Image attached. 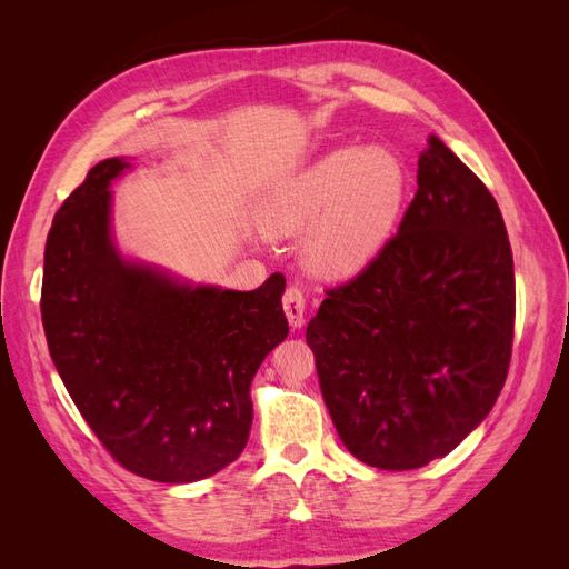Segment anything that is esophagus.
<instances>
[{"instance_id":"1","label":"esophagus","mask_w":569,"mask_h":569,"mask_svg":"<svg viewBox=\"0 0 569 569\" xmlns=\"http://www.w3.org/2000/svg\"><path fill=\"white\" fill-rule=\"evenodd\" d=\"M282 308L284 316L289 320L291 327H301L303 325V316H306V297L303 291L297 287H289L282 297Z\"/></svg>"}]
</instances>
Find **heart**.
I'll use <instances>...</instances> for the list:
<instances>
[{
    "instance_id": "heart-1",
    "label": "heart",
    "mask_w": 569,
    "mask_h": 569,
    "mask_svg": "<svg viewBox=\"0 0 569 569\" xmlns=\"http://www.w3.org/2000/svg\"><path fill=\"white\" fill-rule=\"evenodd\" d=\"M408 192V168L396 151L339 149L274 187L263 226L272 234L308 230L303 266L318 278L347 280L387 249Z\"/></svg>"
}]
</instances>
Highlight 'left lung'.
Instances as JSON below:
<instances>
[{
  "instance_id": "8db88e82",
  "label": "left lung",
  "mask_w": 569,
  "mask_h": 569,
  "mask_svg": "<svg viewBox=\"0 0 569 569\" xmlns=\"http://www.w3.org/2000/svg\"><path fill=\"white\" fill-rule=\"evenodd\" d=\"M512 330L503 216L432 134L399 232L363 272L327 289L306 327L339 439L380 470L451 453L506 385Z\"/></svg>"
}]
</instances>
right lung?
Listing matches in <instances>:
<instances>
[{"mask_svg":"<svg viewBox=\"0 0 569 569\" xmlns=\"http://www.w3.org/2000/svg\"><path fill=\"white\" fill-rule=\"evenodd\" d=\"M128 166L97 163L54 216L42 325L68 393L113 460L187 485L244 451L251 380L289 335L284 274L232 291L123 261L111 239L109 184Z\"/></svg>","mask_w":569,"mask_h":569,"instance_id":"right-lung-1","label":"right lung"}]
</instances>
